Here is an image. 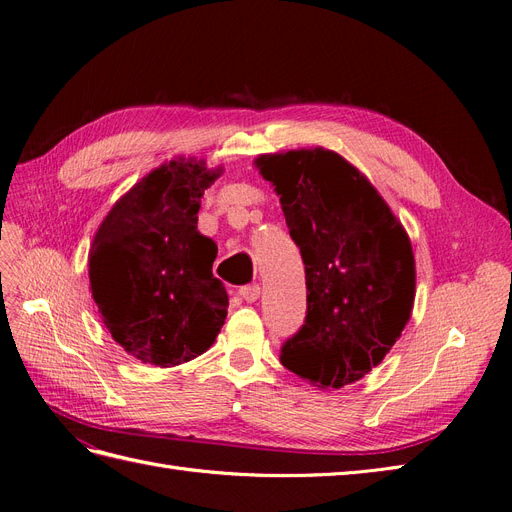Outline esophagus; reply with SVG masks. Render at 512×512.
Here are the masks:
<instances>
[{
    "label": "esophagus",
    "mask_w": 512,
    "mask_h": 512,
    "mask_svg": "<svg viewBox=\"0 0 512 512\" xmlns=\"http://www.w3.org/2000/svg\"><path fill=\"white\" fill-rule=\"evenodd\" d=\"M238 293H240V297L244 301H249V304H253V301H257L259 295H261V287L259 285H249V287H242Z\"/></svg>",
    "instance_id": "34e87169"
}]
</instances>
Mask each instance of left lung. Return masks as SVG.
I'll return each mask as SVG.
<instances>
[{
  "label": "left lung",
  "instance_id": "obj_1",
  "mask_svg": "<svg viewBox=\"0 0 512 512\" xmlns=\"http://www.w3.org/2000/svg\"><path fill=\"white\" fill-rule=\"evenodd\" d=\"M255 166L280 196L306 266V323L280 363L320 390L354 384L384 361L411 318V240L371 181L331 149L263 154Z\"/></svg>",
  "mask_w": 512,
  "mask_h": 512
}]
</instances>
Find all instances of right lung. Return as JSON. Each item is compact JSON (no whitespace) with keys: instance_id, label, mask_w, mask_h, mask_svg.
I'll list each match as a JSON object with an SVG mask.
<instances>
[{"instance_id":"1","label":"right lung","mask_w":512,"mask_h":512,"mask_svg":"<svg viewBox=\"0 0 512 512\" xmlns=\"http://www.w3.org/2000/svg\"><path fill=\"white\" fill-rule=\"evenodd\" d=\"M221 173L196 158L164 162L111 206L90 244V291L103 325L145 365L192 361L225 323L217 244L198 232L200 198Z\"/></svg>"}]
</instances>
